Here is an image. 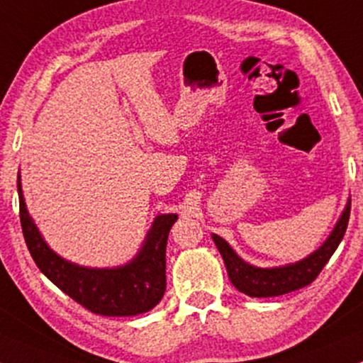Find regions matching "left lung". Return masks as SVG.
Wrapping results in <instances>:
<instances>
[{"instance_id": "1", "label": "left lung", "mask_w": 363, "mask_h": 363, "mask_svg": "<svg viewBox=\"0 0 363 363\" xmlns=\"http://www.w3.org/2000/svg\"><path fill=\"white\" fill-rule=\"evenodd\" d=\"M350 207H352V201L346 202L343 214L340 216L335 230L331 231V235L328 236L323 245L315 252H312L308 257L295 264H288V266L266 267V269L250 266L236 255V252L228 245L226 240L213 235V240L223 260H225L228 276H230L233 286L248 296L267 298V296H279L284 293L300 290V288L311 284L319 276V272L323 271V267L328 264V260L331 259V255L335 254L337 245L343 240L350 219Z\"/></svg>"}]
</instances>
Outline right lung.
I'll list each match as a JSON object with an SVG mask.
<instances>
[{
	"instance_id": "right-lung-1",
	"label": "right lung",
	"mask_w": 363,
	"mask_h": 363,
	"mask_svg": "<svg viewBox=\"0 0 363 363\" xmlns=\"http://www.w3.org/2000/svg\"><path fill=\"white\" fill-rule=\"evenodd\" d=\"M20 223L23 238L38 267L61 291L82 307L108 317H128L149 312L161 302L166 291V242L177 214L154 219L138 254L125 266L97 269L72 264L44 242L28 214L20 173L17 177Z\"/></svg>"
}]
</instances>
